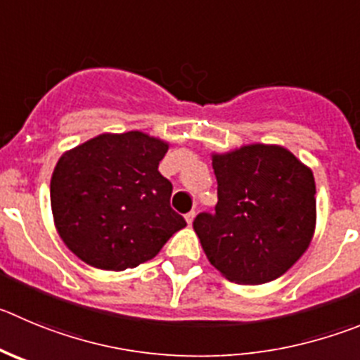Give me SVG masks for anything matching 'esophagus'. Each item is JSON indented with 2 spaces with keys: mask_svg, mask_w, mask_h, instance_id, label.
Here are the masks:
<instances>
[{
  "mask_svg": "<svg viewBox=\"0 0 360 360\" xmlns=\"http://www.w3.org/2000/svg\"><path fill=\"white\" fill-rule=\"evenodd\" d=\"M184 218H186L188 226H191V221H193V218H195V211H190V213H186L184 214Z\"/></svg>",
  "mask_w": 360,
  "mask_h": 360,
  "instance_id": "1",
  "label": "esophagus"
}]
</instances>
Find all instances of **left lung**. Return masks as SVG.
Listing matches in <instances>:
<instances>
[{"label":"left lung","mask_w":360,"mask_h":360,"mask_svg":"<svg viewBox=\"0 0 360 360\" xmlns=\"http://www.w3.org/2000/svg\"><path fill=\"white\" fill-rule=\"evenodd\" d=\"M214 213L193 229L210 263L236 284H264L286 274L311 245L316 184L307 165L281 146L250 143L213 154Z\"/></svg>","instance_id":"left-lung-1"}]
</instances>
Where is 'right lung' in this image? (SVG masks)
<instances>
[{
  "instance_id": "obj_1",
  "label": "right lung",
  "mask_w": 360,
  "mask_h": 360,
  "mask_svg": "<svg viewBox=\"0 0 360 360\" xmlns=\"http://www.w3.org/2000/svg\"><path fill=\"white\" fill-rule=\"evenodd\" d=\"M169 143L142 131L103 133L62 154L51 210L72 254L101 270L153 259L186 221L170 207L172 183L158 165Z\"/></svg>"
}]
</instances>
